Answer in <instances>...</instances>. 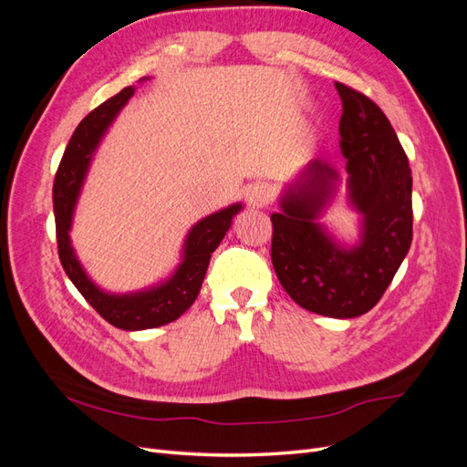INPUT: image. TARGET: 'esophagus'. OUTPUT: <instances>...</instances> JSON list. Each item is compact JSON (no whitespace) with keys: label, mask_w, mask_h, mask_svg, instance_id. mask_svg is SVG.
I'll list each match as a JSON object with an SVG mask.
<instances>
[{"label":"esophagus","mask_w":467,"mask_h":467,"mask_svg":"<svg viewBox=\"0 0 467 467\" xmlns=\"http://www.w3.org/2000/svg\"><path fill=\"white\" fill-rule=\"evenodd\" d=\"M273 196H275V191L271 185H266V182H253V185L245 189V201L253 208L266 206L273 201Z\"/></svg>","instance_id":"1"}]
</instances>
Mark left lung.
Listing matches in <instances>:
<instances>
[{
  "mask_svg": "<svg viewBox=\"0 0 467 467\" xmlns=\"http://www.w3.org/2000/svg\"><path fill=\"white\" fill-rule=\"evenodd\" d=\"M348 199L362 214L358 245L345 249L317 223L338 181L323 160L309 163L271 214V259L282 288L307 312L358 317L379 302L413 239L411 167L388 117L364 93L335 83Z\"/></svg>",
  "mask_w": 467,
  "mask_h": 467,
  "instance_id": "left-lung-1",
  "label": "left lung"
}]
</instances>
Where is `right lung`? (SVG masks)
I'll return each mask as SVG.
<instances>
[{
	"label": "right lung",
	"instance_id": "obj_1",
	"mask_svg": "<svg viewBox=\"0 0 467 467\" xmlns=\"http://www.w3.org/2000/svg\"><path fill=\"white\" fill-rule=\"evenodd\" d=\"M132 93V86L124 88L79 122L64 151L52 189L58 255L67 278L74 282V286L93 306L99 316L124 331L160 327V325L171 323L187 312L201 292L210 255L220 245L225 232L230 230L232 218L242 210V204H232L196 222L185 239L182 263L175 275H171V278L165 280L163 285L124 296L107 294L93 285L76 257L72 242H69V228H72L74 208L99 140Z\"/></svg>",
	"mask_w": 467,
	"mask_h": 467
}]
</instances>
